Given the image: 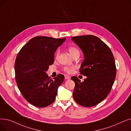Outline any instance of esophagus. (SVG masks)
I'll return each mask as SVG.
<instances>
[{"mask_svg":"<svg viewBox=\"0 0 131 131\" xmlns=\"http://www.w3.org/2000/svg\"><path fill=\"white\" fill-rule=\"evenodd\" d=\"M65 79H67V80H69V79H71V77L70 75H69L65 74Z\"/></svg>","mask_w":131,"mask_h":131,"instance_id":"1","label":"esophagus"}]
</instances>
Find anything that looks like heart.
Wrapping results in <instances>:
<instances>
[{
  "instance_id": "obj_1",
  "label": "heart",
  "mask_w": 131,
  "mask_h": 131,
  "mask_svg": "<svg viewBox=\"0 0 131 131\" xmlns=\"http://www.w3.org/2000/svg\"><path fill=\"white\" fill-rule=\"evenodd\" d=\"M69 52L70 53L72 54V56L74 57L77 56H80V52L79 50L76 47H70L69 48ZM59 54V50H57L56 52V58H57ZM75 69V67L74 66H64L63 68H62V70H63L65 72L69 73V74H71L74 72Z\"/></svg>"
}]
</instances>
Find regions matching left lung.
<instances>
[{"instance_id":"left-lung-1","label":"left lung","mask_w":131,"mask_h":131,"mask_svg":"<svg viewBox=\"0 0 131 131\" xmlns=\"http://www.w3.org/2000/svg\"><path fill=\"white\" fill-rule=\"evenodd\" d=\"M83 52L84 59L80 72L87 77L81 82L72 77L75 82L74 100L84 107H91L103 101L109 94L116 76L115 58L110 48L94 35L72 37Z\"/></svg>"}]
</instances>
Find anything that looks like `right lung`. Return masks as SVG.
Returning a JSON list of instances; mask_svg holds the SVG:
<instances>
[{
  "label": "right lung",
  "instance_id": "right-lung-1",
  "mask_svg": "<svg viewBox=\"0 0 131 131\" xmlns=\"http://www.w3.org/2000/svg\"><path fill=\"white\" fill-rule=\"evenodd\" d=\"M66 38L47 36L32 38L21 48L15 61V77L18 88L31 104L44 107L52 104L64 75L59 74L53 80L46 72L54 61V54Z\"/></svg>",
  "mask_w": 131,
  "mask_h": 131
}]
</instances>
